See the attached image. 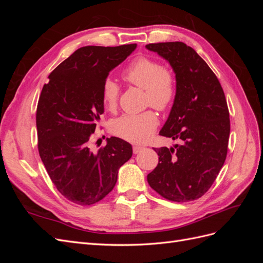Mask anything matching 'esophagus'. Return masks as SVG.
<instances>
[{"instance_id":"1","label":"esophagus","mask_w":263,"mask_h":263,"mask_svg":"<svg viewBox=\"0 0 263 263\" xmlns=\"http://www.w3.org/2000/svg\"><path fill=\"white\" fill-rule=\"evenodd\" d=\"M144 149V147H140V146H134V148H133V151H134V154L135 155H137V154H139L140 151Z\"/></svg>"}]
</instances>
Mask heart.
<instances>
[{"label":"heart","instance_id":"1","mask_svg":"<svg viewBox=\"0 0 263 263\" xmlns=\"http://www.w3.org/2000/svg\"><path fill=\"white\" fill-rule=\"evenodd\" d=\"M124 79L130 84L145 90L147 105L164 110L176 97V82L170 71L163 69L158 61L141 57L132 62L124 71ZM119 86L112 80L103 84L102 100L109 110H115L118 104ZM159 119L153 110H145L139 114H125L114 119L110 128L116 136L134 144H144L156 130Z\"/></svg>","mask_w":263,"mask_h":263}]
</instances>
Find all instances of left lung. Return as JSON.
<instances>
[{
	"instance_id": "8db88e82",
	"label": "left lung",
	"mask_w": 263,
	"mask_h": 263,
	"mask_svg": "<svg viewBox=\"0 0 263 263\" xmlns=\"http://www.w3.org/2000/svg\"><path fill=\"white\" fill-rule=\"evenodd\" d=\"M176 74V97L161 136L181 140L155 148L158 165L147 176L157 193L173 202L200 198L212 186L227 156L229 112L217 77L192 47L181 42L146 45Z\"/></svg>"
}]
</instances>
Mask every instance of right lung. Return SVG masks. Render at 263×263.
<instances>
[{"label": "right lung", "instance_id": "1", "mask_svg": "<svg viewBox=\"0 0 263 263\" xmlns=\"http://www.w3.org/2000/svg\"><path fill=\"white\" fill-rule=\"evenodd\" d=\"M136 47H81L52 71L42 90L36 113L39 156L54 186L76 204L105 197L132 158V145L117 137L106 138L98 153L89 146L104 113L103 84Z\"/></svg>", "mask_w": 263, "mask_h": 263}]
</instances>
